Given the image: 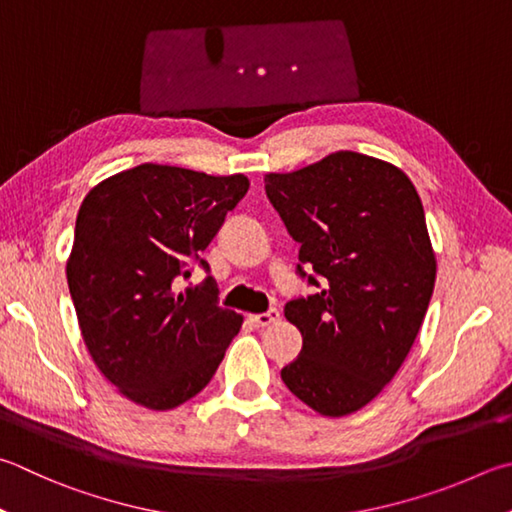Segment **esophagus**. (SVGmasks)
Here are the masks:
<instances>
[{
  "mask_svg": "<svg viewBox=\"0 0 512 512\" xmlns=\"http://www.w3.org/2000/svg\"><path fill=\"white\" fill-rule=\"evenodd\" d=\"M280 320V311L277 309H268L266 313H257V315H250V322L255 324V327H271Z\"/></svg>",
  "mask_w": 512,
  "mask_h": 512,
  "instance_id": "obj_1",
  "label": "esophagus"
}]
</instances>
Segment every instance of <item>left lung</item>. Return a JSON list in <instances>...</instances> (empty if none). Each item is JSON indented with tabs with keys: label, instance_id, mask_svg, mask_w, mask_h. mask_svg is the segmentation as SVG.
<instances>
[{
	"label": "left lung",
	"instance_id": "1",
	"mask_svg": "<svg viewBox=\"0 0 512 512\" xmlns=\"http://www.w3.org/2000/svg\"><path fill=\"white\" fill-rule=\"evenodd\" d=\"M264 183L300 244L297 275L315 286L284 306L302 333L284 385L324 416L358 412L401 369L430 304L436 259L423 203L398 167L358 152Z\"/></svg>",
	"mask_w": 512,
	"mask_h": 512
}]
</instances>
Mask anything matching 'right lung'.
I'll list each match as a JSON object with an SVG mask.
<instances>
[{
  "mask_svg": "<svg viewBox=\"0 0 512 512\" xmlns=\"http://www.w3.org/2000/svg\"><path fill=\"white\" fill-rule=\"evenodd\" d=\"M244 174L143 163L109 176L78 210L67 282L82 338L111 385L172 410L215 376L241 315L221 309L203 250L248 192ZM199 263L209 277L173 293Z\"/></svg>",
  "mask_w": 512,
  "mask_h": 512,
  "instance_id": "right-lung-1",
  "label": "right lung"
}]
</instances>
